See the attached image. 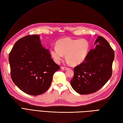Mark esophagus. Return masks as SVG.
I'll use <instances>...</instances> for the list:
<instances>
[{
    "label": "esophagus",
    "instance_id": "1",
    "mask_svg": "<svg viewBox=\"0 0 123 123\" xmlns=\"http://www.w3.org/2000/svg\"><path fill=\"white\" fill-rule=\"evenodd\" d=\"M61 69H62V70H67L68 69V68L65 67H61Z\"/></svg>",
    "mask_w": 123,
    "mask_h": 123
}]
</instances>
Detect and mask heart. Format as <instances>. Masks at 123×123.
I'll use <instances>...</instances> for the list:
<instances>
[{
  "label": "heart",
  "mask_w": 123,
  "mask_h": 123,
  "mask_svg": "<svg viewBox=\"0 0 123 123\" xmlns=\"http://www.w3.org/2000/svg\"><path fill=\"white\" fill-rule=\"evenodd\" d=\"M89 49V43L86 39L66 37L56 42V46L50 49V54L57 63H59L66 55L68 61L73 66H77L85 61Z\"/></svg>",
  "instance_id": "1"
}]
</instances>
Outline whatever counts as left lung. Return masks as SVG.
I'll use <instances>...</instances> for the list:
<instances>
[{"instance_id":"obj_1","label":"left lung","mask_w":123,"mask_h":123,"mask_svg":"<svg viewBox=\"0 0 123 123\" xmlns=\"http://www.w3.org/2000/svg\"><path fill=\"white\" fill-rule=\"evenodd\" d=\"M95 44V48L88 52L85 61L74 68V75L70 82L72 88L81 95L97 91L112 75L113 49L101 36L97 38Z\"/></svg>"}]
</instances>
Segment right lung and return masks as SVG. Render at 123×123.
I'll use <instances>...</instances> for the list:
<instances>
[{"mask_svg": "<svg viewBox=\"0 0 123 123\" xmlns=\"http://www.w3.org/2000/svg\"><path fill=\"white\" fill-rule=\"evenodd\" d=\"M43 47L38 35H29L15 43L9 55L10 75L18 88L30 95L48 90L60 66Z\"/></svg>", "mask_w": 123, "mask_h": 123, "instance_id": "add662e5", "label": "right lung"}]
</instances>
